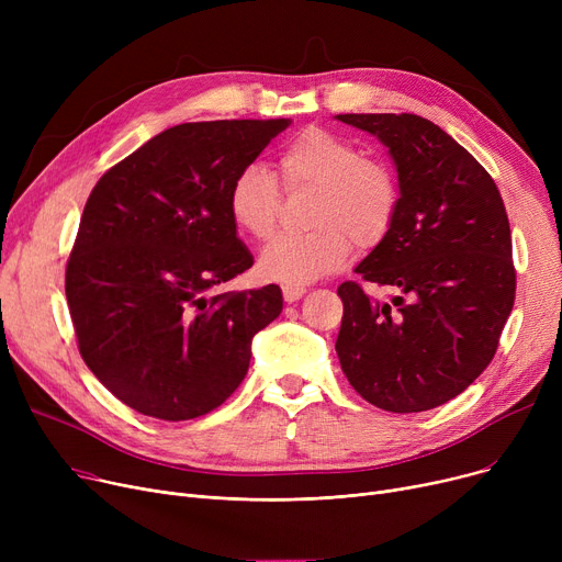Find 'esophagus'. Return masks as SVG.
Segmentation results:
<instances>
[{
    "instance_id": "obj_1",
    "label": "esophagus",
    "mask_w": 562,
    "mask_h": 562,
    "mask_svg": "<svg viewBox=\"0 0 562 562\" xmlns=\"http://www.w3.org/2000/svg\"><path fill=\"white\" fill-rule=\"evenodd\" d=\"M305 293H307V286H303V284H284V286H282V296H284L286 303L301 301V299L305 296Z\"/></svg>"
}]
</instances>
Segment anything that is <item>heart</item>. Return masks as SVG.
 Wrapping results in <instances>:
<instances>
[{
    "mask_svg": "<svg viewBox=\"0 0 562 562\" xmlns=\"http://www.w3.org/2000/svg\"><path fill=\"white\" fill-rule=\"evenodd\" d=\"M286 189L314 187V229L282 234L257 261L263 280L305 284L339 271L352 246L371 248L385 239L398 212L394 170L328 130L310 127L293 136L278 155ZM280 212V189L271 170L248 164L234 175L227 191V214L236 229L255 241L271 239Z\"/></svg>",
    "mask_w": 562,
    "mask_h": 562,
    "instance_id": "obj_1",
    "label": "heart"
}]
</instances>
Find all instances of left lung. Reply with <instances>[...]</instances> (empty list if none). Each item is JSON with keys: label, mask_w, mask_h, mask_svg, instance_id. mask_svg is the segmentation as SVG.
I'll return each mask as SVG.
<instances>
[{"label": "left lung", "mask_w": 562, "mask_h": 562, "mask_svg": "<svg viewBox=\"0 0 562 562\" xmlns=\"http://www.w3.org/2000/svg\"><path fill=\"white\" fill-rule=\"evenodd\" d=\"M337 117L390 147L401 189L392 229L356 269L398 296L378 303L356 280L337 289L341 371L380 409H432L485 371L513 312L517 273L506 206L490 172L426 117Z\"/></svg>", "instance_id": "8db88e82"}]
</instances>
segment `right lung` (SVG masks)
Listing matches in <instances>:
<instances>
[{
  "label": "right lung",
  "mask_w": 562,
  "mask_h": 562,
  "mask_svg": "<svg viewBox=\"0 0 562 562\" xmlns=\"http://www.w3.org/2000/svg\"><path fill=\"white\" fill-rule=\"evenodd\" d=\"M291 125H175L109 168L83 206L66 299L86 367L132 409L187 422L241 385L278 284L210 296L252 266L227 214L234 175Z\"/></svg>",
  "instance_id": "add662e5"
}]
</instances>
